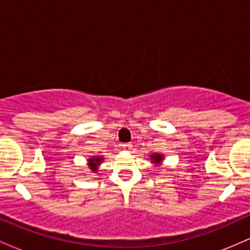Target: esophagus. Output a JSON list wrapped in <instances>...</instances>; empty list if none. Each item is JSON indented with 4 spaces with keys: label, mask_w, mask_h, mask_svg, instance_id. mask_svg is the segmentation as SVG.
Here are the masks:
<instances>
[{
    "label": "esophagus",
    "mask_w": 250,
    "mask_h": 250,
    "mask_svg": "<svg viewBox=\"0 0 250 250\" xmlns=\"http://www.w3.org/2000/svg\"><path fill=\"white\" fill-rule=\"evenodd\" d=\"M131 147H133V145H130V143H125V145H122V149H125V150H130Z\"/></svg>",
    "instance_id": "obj_1"
}]
</instances>
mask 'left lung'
I'll return each instance as SVG.
<instances>
[{
	"label": "left lung",
	"mask_w": 250,
	"mask_h": 250,
	"mask_svg": "<svg viewBox=\"0 0 250 250\" xmlns=\"http://www.w3.org/2000/svg\"><path fill=\"white\" fill-rule=\"evenodd\" d=\"M151 159L154 160L155 163H160V162H161V160H162V155L155 154V155H153V156H151Z\"/></svg>",
	"instance_id": "left-lung-1"
}]
</instances>
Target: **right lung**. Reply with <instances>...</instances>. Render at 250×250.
Segmentation results:
<instances>
[{
    "label": "right lung",
    "mask_w": 250,
    "mask_h": 250,
    "mask_svg": "<svg viewBox=\"0 0 250 250\" xmlns=\"http://www.w3.org/2000/svg\"><path fill=\"white\" fill-rule=\"evenodd\" d=\"M102 157L97 156V157H93V159L89 160V167L93 171H97V166L102 162Z\"/></svg>",
    "instance_id": "right-lung-1"
}]
</instances>
